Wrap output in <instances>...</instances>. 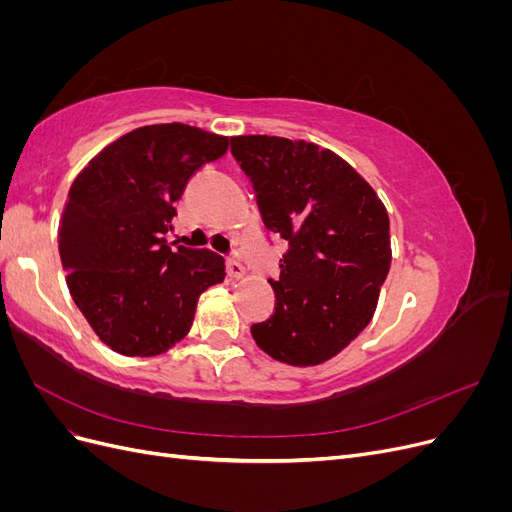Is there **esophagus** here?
<instances>
[{
    "label": "esophagus",
    "mask_w": 512,
    "mask_h": 512,
    "mask_svg": "<svg viewBox=\"0 0 512 512\" xmlns=\"http://www.w3.org/2000/svg\"><path fill=\"white\" fill-rule=\"evenodd\" d=\"M226 273H228L230 280H241V277H245V267L241 265L237 258H228L226 260Z\"/></svg>",
    "instance_id": "esophagus-1"
}]
</instances>
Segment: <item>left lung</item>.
I'll return each mask as SVG.
<instances>
[{
  "mask_svg": "<svg viewBox=\"0 0 512 512\" xmlns=\"http://www.w3.org/2000/svg\"><path fill=\"white\" fill-rule=\"evenodd\" d=\"M262 222L288 241L273 282L275 309L252 324L275 361L312 367L333 359L367 327L391 269L389 213L356 170L314 143L232 136Z\"/></svg>",
  "mask_w": 512,
  "mask_h": 512,
  "instance_id": "left-lung-1",
  "label": "left lung"
}]
</instances>
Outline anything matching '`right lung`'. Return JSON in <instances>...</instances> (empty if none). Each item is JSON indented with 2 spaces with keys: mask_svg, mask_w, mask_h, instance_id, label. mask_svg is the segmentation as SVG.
<instances>
[{
  "mask_svg": "<svg viewBox=\"0 0 512 512\" xmlns=\"http://www.w3.org/2000/svg\"><path fill=\"white\" fill-rule=\"evenodd\" d=\"M226 149L228 136L156 123L117 138L74 179L59 256L76 307L111 350L173 348L188 335L200 294L224 282L222 256L173 250L164 235L190 177Z\"/></svg>",
  "mask_w": 512,
  "mask_h": 512,
  "instance_id": "add662e5",
  "label": "right lung"
}]
</instances>
